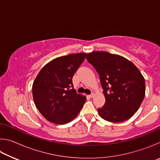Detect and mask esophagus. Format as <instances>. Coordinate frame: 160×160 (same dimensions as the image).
Here are the masks:
<instances>
[{"instance_id": "34e87169", "label": "esophagus", "mask_w": 160, "mask_h": 160, "mask_svg": "<svg viewBox=\"0 0 160 160\" xmlns=\"http://www.w3.org/2000/svg\"><path fill=\"white\" fill-rule=\"evenodd\" d=\"M88 96H89V97H90V98H92V97H94V94L92 93V94H90V95H88Z\"/></svg>"}]
</instances>
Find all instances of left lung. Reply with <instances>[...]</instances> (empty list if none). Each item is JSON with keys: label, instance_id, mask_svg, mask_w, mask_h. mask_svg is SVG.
<instances>
[{"label": "left lung", "instance_id": "1", "mask_svg": "<svg viewBox=\"0 0 160 160\" xmlns=\"http://www.w3.org/2000/svg\"><path fill=\"white\" fill-rule=\"evenodd\" d=\"M86 58L99 74L106 99L97 109L100 116L113 123L132 117L145 94V79L138 68L123 56L106 51H93Z\"/></svg>", "mask_w": 160, "mask_h": 160}]
</instances>
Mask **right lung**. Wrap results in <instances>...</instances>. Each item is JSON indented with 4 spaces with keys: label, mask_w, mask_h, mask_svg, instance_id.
Listing matches in <instances>:
<instances>
[{
    "label": "right lung",
    "mask_w": 160,
    "mask_h": 160,
    "mask_svg": "<svg viewBox=\"0 0 160 160\" xmlns=\"http://www.w3.org/2000/svg\"><path fill=\"white\" fill-rule=\"evenodd\" d=\"M87 53L69 54L53 59L43 67L33 82L34 104L51 123L66 124L76 117L86 101L73 89L72 79Z\"/></svg>",
    "instance_id": "1"
}]
</instances>
